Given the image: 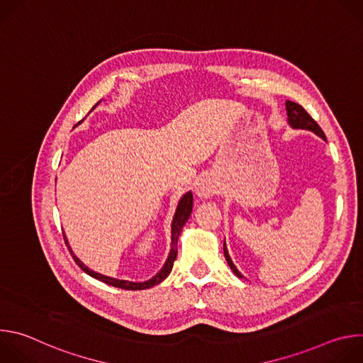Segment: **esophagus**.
<instances>
[{
    "label": "esophagus",
    "mask_w": 363,
    "mask_h": 363,
    "mask_svg": "<svg viewBox=\"0 0 363 363\" xmlns=\"http://www.w3.org/2000/svg\"><path fill=\"white\" fill-rule=\"evenodd\" d=\"M217 192H218V186H217V184L211 178L202 179L199 182V185L196 186V195L199 198H210V196L216 195Z\"/></svg>",
    "instance_id": "esophagus-1"
}]
</instances>
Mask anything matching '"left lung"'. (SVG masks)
I'll list each match as a JSON object with an SVG mask.
<instances>
[{"label":"left lung","mask_w":363,"mask_h":363,"mask_svg":"<svg viewBox=\"0 0 363 363\" xmlns=\"http://www.w3.org/2000/svg\"><path fill=\"white\" fill-rule=\"evenodd\" d=\"M286 111H287V116H289V125L294 129H307V130H312L315 132L318 136H320L322 139L326 140V136L323 133V130L320 129V126L318 125V122L310 116L300 105H297V103L294 101H290L287 100L286 101ZM224 255H225V260L228 263V266L231 267L233 273L237 276V277H242L241 273L237 270V267L234 266L233 260L230 258V254H228V250L225 247V242H224Z\"/></svg>","instance_id":"8db88e82"}]
</instances>
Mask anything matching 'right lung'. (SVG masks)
<instances>
[{
	"mask_svg": "<svg viewBox=\"0 0 363 363\" xmlns=\"http://www.w3.org/2000/svg\"><path fill=\"white\" fill-rule=\"evenodd\" d=\"M96 105H97V103H96ZM94 108H96V106H93V109H94ZM79 123H80V122H79ZM192 201H194V199H192V194H191V192H186V194L179 199L178 206H177V211H175V216H174V220H172V238H171L172 242H171V251H169V255H168V260L165 262V264H164V267L161 269V272L157 273V276H153L152 279H149V280H146V281H143V283H133V281H128V280H118V279H112V277L103 276V274H99V273L90 270L89 267H86V266L79 260V258L74 255V252L72 251V248H70V245H69V242H67V238H66L65 233H63V237H65L66 245H67V248H69V251H70V254H72V257H73V260H74L76 264H77L84 273H87L89 276H91V277H94V279H97V280H100V281H103V283H106V284H109V286L119 287V289H125V290H145V289H150V287H153V286L160 284L161 281H164V280L168 277V274L171 273V270H172L174 262H175L177 254H178V238H179L181 231H182V227L185 225V223H186L188 218L191 217V213H192Z\"/></svg>",
	"mask_w": 363,
	"mask_h": 363,
	"instance_id": "right-lung-1",
	"label": "right lung"
}]
</instances>
